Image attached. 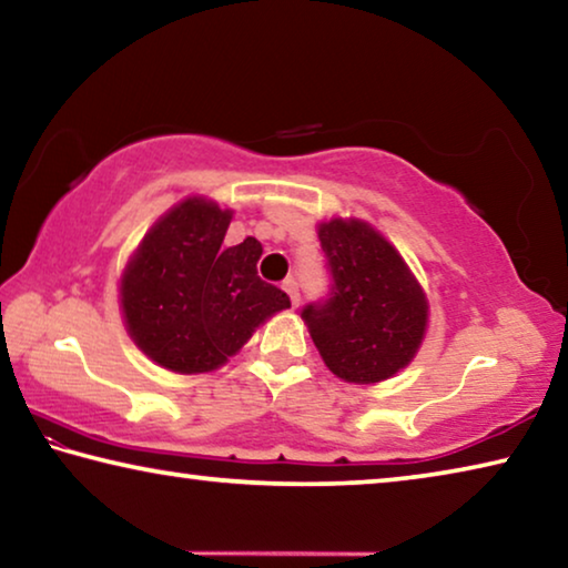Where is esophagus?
I'll return each instance as SVG.
<instances>
[{
  "mask_svg": "<svg viewBox=\"0 0 568 568\" xmlns=\"http://www.w3.org/2000/svg\"><path fill=\"white\" fill-rule=\"evenodd\" d=\"M283 291L287 293V297H291V303H293V307H295L297 301H301V291H297V283L293 281V277H291V281L283 283Z\"/></svg>",
  "mask_w": 568,
  "mask_h": 568,
  "instance_id": "1",
  "label": "esophagus"
}]
</instances>
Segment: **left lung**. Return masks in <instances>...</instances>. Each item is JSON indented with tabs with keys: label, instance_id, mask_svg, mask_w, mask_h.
Listing matches in <instances>:
<instances>
[{
	"label": "left lung",
	"instance_id": "obj_1",
	"mask_svg": "<svg viewBox=\"0 0 568 568\" xmlns=\"http://www.w3.org/2000/svg\"><path fill=\"white\" fill-rule=\"evenodd\" d=\"M318 240L333 287L328 301L301 313L315 348L345 383L371 386L393 378L426 338V293L398 250L363 220H325Z\"/></svg>",
	"mask_w": 568,
	"mask_h": 568
}]
</instances>
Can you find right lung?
Here are the masks:
<instances>
[{"label": "right lung", "instance_id": "obj_1", "mask_svg": "<svg viewBox=\"0 0 568 568\" xmlns=\"http://www.w3.org/2000/svg\"><path fill=\"white\" fill-rule=\"evenodd\" d=\"M233 210L192 195L148 230L120 277V307L132 343L182 376L225 365L271 315L291 307L281 287L257 277L263 245L225 247Z\"/></svg>", "mask_w": 568, "mask_h": 568}]
</instances>
